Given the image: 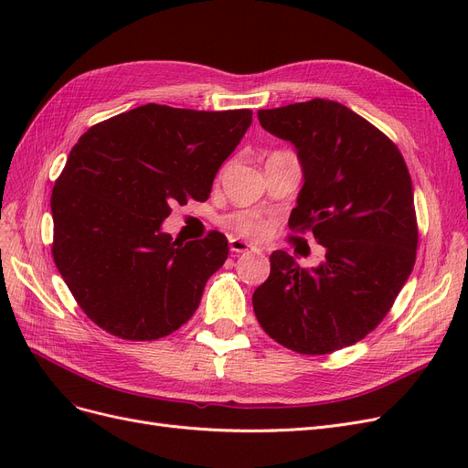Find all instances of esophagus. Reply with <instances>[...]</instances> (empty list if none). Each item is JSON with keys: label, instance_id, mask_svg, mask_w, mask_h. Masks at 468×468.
<instances>
[{"label": "esophagus", "instance_id": "esophagus-1", "mask_svg": "<svg viewBox=\"0 0 468 468\" xmlns=\"http://www.w3.org/2000/svg\"><path fill=\"white\" fill-rule=\"evenodd\" d=\"M230 251L234 253H244V251H260L258 246H253L250 242H246V239L242 238H232L230 239Z\"/></svg>", "mask_w": 468, "mask_h": 468}]
</instances>
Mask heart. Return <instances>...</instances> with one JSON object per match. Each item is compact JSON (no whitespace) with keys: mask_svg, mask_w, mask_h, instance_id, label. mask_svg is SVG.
<instances>
[{"mask_svg":"<svg viewBox=\"0 0 468 468\" xmlns=\"http://www.w3.org/2000/svg\"><path fill=\"white\" fill-rule=\"evenodd\" d=\"M232 224L236 226L239 232L248 234V236H260L267 229V222L263 220V217L260 215V212H256V210L239 212V215L232 217Z\"/></svg>","mask_w":468,"mask_h":468,"instance_id":"obj_1","label":"heart"}]
</instances>
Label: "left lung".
<instances>
[{"label":"left lung","mask_w":468,"mask_h":468,"mask_svg":"<svg viewBox=\"0 0 468 468\" xmlns=\"http://www.w3.org/2000/svg\"><path fill=\"white\" fill-rule=\"evenodd\" d=\"M263 129L296 148L303 187L289 224L313 232L325 260L303 269L271 253V273L251 296L275 342L306 356L353 346L387 316L414 269V189L400 150L330 99L258 111Z\"/></svg>","instance_id":"obj_1"}]
</instances>
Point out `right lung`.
I'll list each match as a JSON object with an SVG mask.
<instances>
[{
  "mask_svg": "<svg viewBox=\"0 0 468 468\" xmlns=\"http://www.w3.org/2000/svg\"><path fill=\"white\" fill-rule=\"evenodd\" d=\"M250 124V109L148 103L78 140L52 189V256L99 328L152 342L195 314L208 277L229 258V239L210 232L183 244L162 222L174 203L208 199Z\"/></svg>",
  "mask_w": 468,
  "mask_h": 468,
  "instance_id": "1",
  "label": "right lung"
}]
</instances>
